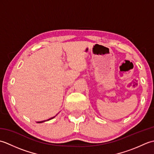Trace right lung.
I'll return each instance as SVG.
<instances>
[{
  "label": "right lung",
  "mask_w": 154,
  "mask_h": 154,
  "mask_svg": "<svg viewBox=\"0 0 154 154\" xmlns=\"http://www.w3.org/2000/svg\"><path fill=\"white\" fill-rule=\"evenodd\" d=\"M55 117V116H54ZM54 117H52V118H51V119H48V120H51V119H54ZM44 122V121H42V122Z\"/></svg>",
  "instance_id": "obj_1"
}]
</instances>
